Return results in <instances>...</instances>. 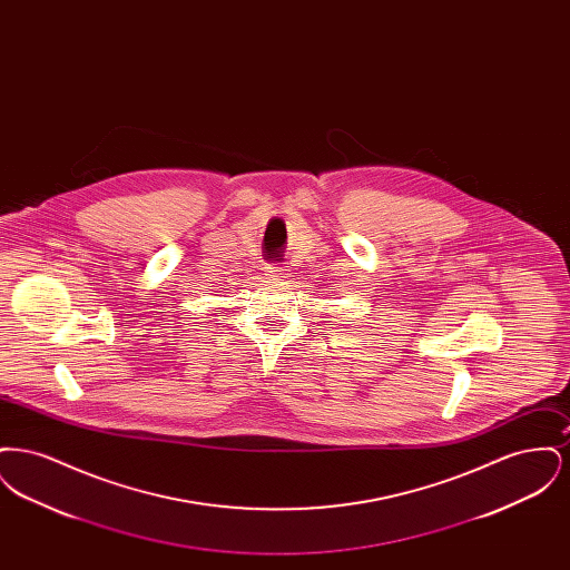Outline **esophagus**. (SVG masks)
Segmentation results:
<instances>
[{"label":"esophagus","mask_w":570,"mask_h":570,"mask_svg":"<svg viewBox=\"0 0 570 570\" xmlns=\"http://www.w3.org/2000/svg\"><path fill=\"white\" fill-rule=\"evenodd\" d=\"M267 275L272 277L273 282H288V277H291V273L286 267H277V265H273V267H267Z\"/></svg>","instance_id":"34e87169"}]
</instances>
